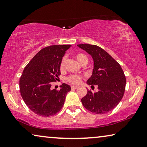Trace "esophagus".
I'll list each match as a JSON object with an SVG mask.
<instances>
[{"label":"esophagus","mask_w":147,"mask_h":147,"mask_svg":"<svg viewBox=\"0 0 147 147\" xmlns=\"http://www.w3.org/2000/svg\"><path fill=\"white\" fill-rule=\"evenodd\" d=\"M78 88V86H71V88L72 89H76V88Z\"/></svg>","instance_id":"34e87169"}]
</instances>
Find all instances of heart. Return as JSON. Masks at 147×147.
Instances as JSON below:
<instances>
[{"mask_svg":"<svg viewBox=\"0 0 147 147\" xmlns=\"http://www.w3.org/2000/svg\"><path fill=\"white\" fill-rule=\"evenodd\" d=\"M76 58L77 59V60L80 62L81 64L84 63H87L88 62V58L86 55L82 54V53H78V54H76ZM64 63H65V58H63L61 59L60 61V63H59V67H60V69H63V67H64ZM66 80L70 84H80L82 81V77L78 75H75V74H73V75H70L68 77L66 78Z\"/></svg>","mask_w":147,"mask_h":147,"instance_id":"1","label":"heart"}]
</instances>
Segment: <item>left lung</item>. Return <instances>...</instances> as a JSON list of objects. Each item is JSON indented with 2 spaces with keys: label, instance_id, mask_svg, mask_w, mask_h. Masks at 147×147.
I'll list each match as a JSON object with an SVG mask.
<instances>
[{
  "label": "left lung",
  "instance_id": "left-lung-1",
  "mask_svg": "<svg viewBox=\"0 0 147 147\" xmlns=\"http://www.w3.org/2000/svg\"><path fill=\"white\" fill-rule=\"evenodd\" d=\"M80 48L90 54L93 59L92 76L87 84L98 86V91H88L81 99L83 105L96 114L109 112L119 103L125 93L126 78L121 65L108 53L96 45L78 44Z\"/></svg>",
  "mask_w": 147,
  "mask_h": 147
}]
</instances>
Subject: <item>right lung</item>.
<instances>
[{
    "label": "right lung",
    "mask_w": 147,
    "mask_h": 147,
    "mask_svg": "<svg viewBox=\"0 0 147 147\" xmlns=\"http://www.w3.org/2000/svg\"><path fill=\"white\" fill-rule=\"evenodd\" d=\"M70 45H53L40 50L25 67L19 86L24 103L32 111L42 117L56 114L62 108L69 85L59 90L51 89V83L60 75L59 63Z\"/></svg>",
    "instance_id": "add662e5"
}]
</instances>
